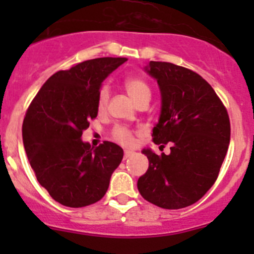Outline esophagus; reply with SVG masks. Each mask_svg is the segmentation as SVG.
<instances>
[{"label": "esophagus", "instance_id": "obj_1", "mask_svg": "<svg viewBox=\"0 0 254 254\" xmlns=\"http://www.w3.org/2000/svg\"><path fill=\"white\" fill-rule=\"evenodd\" d=\"M132 155H135L134 151H129V150H127V151H125V152H124V158H125V160H127V158L131 157Z\"/></svg>", "mask_w": 254, "mask_h": 254}]
</instances>
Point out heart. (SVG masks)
I'll list each match as a JSON object with an SVG mask.
<instances>
[{"label":"heart","instance_id":"1","mask_svg":"<svg viewBox=\"0 0 254 254\" xmlns=\"http://www.w3.org/2000/svg\"><path fill=\"white\" fill-rule=\"evenodd\" d=\"M125 91L130 96V98L139 106L142 103H148L151 99V88L147 82L137 76H131L124 81ZM109 101V91L108 88L103 87L99 91L98 98H97V108L99 112H103L106 109ZM112 137L120 145L131 146L134 143V134L130 129L125 127H115L112 130Z\"/></svg>","mask_w":254,"mask_h":254}]
</instances>
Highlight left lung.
Segmentation results:
<instances>
[{
	"label": "left lung",
	"mask_w": 254,
	"mask_h": 254,
	"mask_svg": "<svg viewBox=\"0 0 254 254\" xmlns=\"http://www.w3.org/2000/svg\"><path fill=\"white\" fill-rule=\"evenodd\" d=\"M160 86L161 115L152 130L161 156L143 150L148 170L137 181L143 199L163 209L196 203L219 176L230 143V118L212 87L194 71L162 61L145 68Z\"/></svg>",
	"instance_id": "obj_1"
}]
</instances>
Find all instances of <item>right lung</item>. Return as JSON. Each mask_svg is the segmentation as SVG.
<instances>
[{"instance_id": "right-lung-1", "label": "right lung", "mask_w": 254, "mask_h": 254, "mask_svg": "<svg viewBox=\"0 0 254 254\" xmlns=\"http://www.w3.org/2000/svg\"><path fill=\"white\" fill-rule=\"evenodd\" d=\"M127 58H98L58 71L43 84L23 120V143L38 182L51 198L70 207L91 205L107 193L123 148L81 140L98 114L103 79Z\"/></svg>"}]
</instances>
